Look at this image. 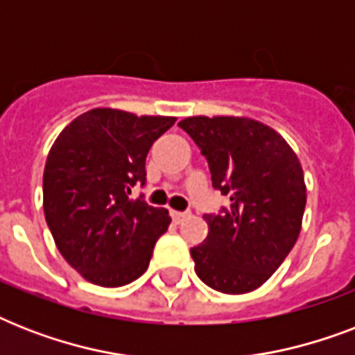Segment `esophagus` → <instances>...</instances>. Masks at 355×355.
I'll return each mask as SVG.
<instances>
[{
  "instance_id": "34e87169",
  "label": "esophagus",
  "mask_w": 355,
  "mask_h": 355,
  "mask_svg": "<svg viewBox=\"0 0 355 355\" xmlns=\"http://www.w3.org/2000/svg\"><path fill=\"white\" fill-rule=\"evenodd\" d=\"M191 216V211H177V210H171V217H173V221H184V219H188V217Z\"/></svg>"
}]
</instances>
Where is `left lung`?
Masks as SVG:
<instances>
[{"label":"left lung","instance_id":"8db88e82","mask_svg":"<svg viewBox=\"0 0 355 355\" xmlns=\"http://www.w3.org/2000/svg\"><path fill=\"white\" fill-rule=\"evenodd\" d=\"M208 162L211 186L230 206L205 214L208 236L193 247L206 286L241 295L270 278L297 243L306 208L300 162L280 134L247 118L178 123Z\"/></svg>","mask_w":355,"mask_h":355}]
</instances>
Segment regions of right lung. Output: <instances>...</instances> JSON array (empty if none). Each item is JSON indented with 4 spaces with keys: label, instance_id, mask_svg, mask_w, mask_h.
<instances>
[{
    "label": "right lung",
    "instance_id": "right-lung-1",
    "mask_svg": "<svg viewBox=\"0 0 355 355\" xmlns=\"http://www.w3.org/2000/svg\"><path fill=\"white\" fill-rule=\"evenodd\" d=\"M175 118L96 108L58 134L44 169V214L64 259L92 284L127 286L149 267L171 217L130 199L150 145Z\"/></svg>",
    "mask_w": 355,
    "mask_h": 355
}]
</instances>
